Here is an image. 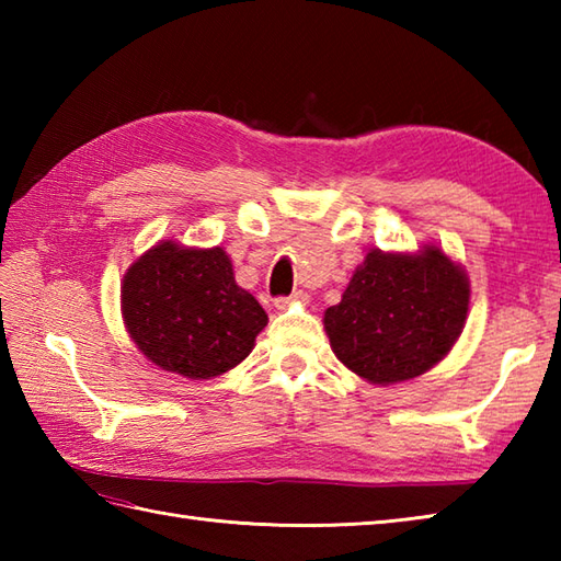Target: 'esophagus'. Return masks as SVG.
Returning a JSON list of instances; mask_svg holds the SVG:
<instances>
[{
  "label": "esophagus",
  "mask_w": 561,
  "mask_h": 561,
  "mask_svg": "<svg viewBox=\"0 0 561 561\" xmlns=\"http://www.w3.org/2000/svg\"><path fill=\"white\" fill-rule=\"evenodd\" d=\"M306 299L308 296L304 291H294L291 296H277V299H274V308H277V311H287L291 304H304Z\"/></svg>",
  "instance_id": "esophagus-1"
}]
</instances>
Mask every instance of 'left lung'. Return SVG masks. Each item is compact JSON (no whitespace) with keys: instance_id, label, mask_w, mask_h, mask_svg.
I'll list each match as a JSON object with an SVG mask.
<instances>
[{"instance_id":"8db88e82","label":"left lung","mask_w":561,"mask_h":561,"mask_svg":"<svg viewBox=\"0 0 561 561\" xmlns=\"http://www.w3.org/2000/svg\"><path fill=\"white\" fill-rule=\"evenodd\" d=\"M470 282L434 245L416 255L371 250L342 301L325 311L337 359L371 383H400L428 371L460 337Z\"/></svg>"}]
</instances>
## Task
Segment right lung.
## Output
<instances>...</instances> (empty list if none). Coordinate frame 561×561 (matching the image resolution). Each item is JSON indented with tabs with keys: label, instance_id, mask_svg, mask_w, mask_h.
<instances>
[{
	"label": "right lung",
	"instance_id": "obj_1",
	"mask_svg": "<svg viewBox=\"0 0 561 561\" xmlns=\"http://www.w3.org/2000/svg\"><path fill=\"white\" fill-rule=\"evenodd\" d=\"M123 316L147 359L193 380L241 364L267 325L265 308L238 287L221 248L173 241L151 248L127 270Z\"/></svg>",
	"mask_w": 561,
	"mask_h": 561
}]
</instances>
